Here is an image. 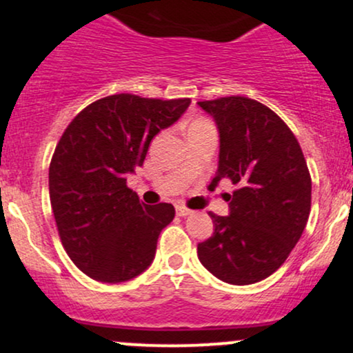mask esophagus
<instances>
[{"label":"esophagus","mask_w":353,"mask_h":353,"mask_svg":"<svg viewBox=\"0 0 353 353\" xmlns=\"http://www.w3.org/2000/svg\"><path fill=\"white\" fill-rule=\"evenodd\" d=\"M176 212H177V216L185 217V216H190V214H192V210L185 208V205H181L179 204V205H176Z\"/></svg>","instance_id":"esophagus-1"}]
</instances>
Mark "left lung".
<instances>
[{
    "mask_svg": "<svg viewBox=\"0 0 353 353\" xmlns=\"http://www.w3.org/2000/svg\"><path fill=\"white\" fill-rule=\"evenodd\" d=\"M219 129L210 185L229 179V216L209 212L214 234L197 245L201 264L221 281L249 285L281 267L310 214L312 179L301 144L272 109L244 96L199 101Z\"/></svg>",
    "mask_w": 353,
    "mask_h": 353,
    "instance_id": "8db88e82",
    "label": "left lung"
}]
</instances>
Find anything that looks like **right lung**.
Returning <instances> with one entry per match:
<instances>
[{
    "instance_id": "right-lung-1",
    "label": "right lung",
    "mask_w": 353,
    "mask_h": 353,
    "mask_svg": "<svg viewBox=\"0 0 353 353\" xmlns=\"http://www.w3.org/2000/svg\"><path fill=\"white\" fill-rule=\"evenodd\" d=\"M190 99L112 94L71 121L50 164V199L64 250L99 282H125L144 272L172 204L145 205L125 185L143 165L152 137L184 114Z\"/></svg>"
}]
</instances>
